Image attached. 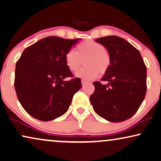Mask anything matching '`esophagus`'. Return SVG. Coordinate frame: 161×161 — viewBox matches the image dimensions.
Wrapping results in <instances>:
<instances>
[{
	"mask_svg": "<svg viewBox=\"0 0 161 161\" xmlns=\"http://www.w3.org/2000/svg\"><path fill=\"white\" fill-rule=\"evenodd\" d=\"M81 85H85V84H87V81H86V80H81Z\"/></svg>",
	"mask_w": 161,
	"mask_h": 161,
	"instance_id": "34e87169",
	"label": "esophagus"
}]
</instances>
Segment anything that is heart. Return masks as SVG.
<instances>
[{"label":"heart","instance_id":"1","mask_svg":"<svg viewBox=\"0 0 161 161\" xmlns=\"http://www.w3.org/2000/svg\"><path fill=\"white\" fill-rule=\"evenodd\" d=\"M77 51L70 49L65 54V64L70 71H78L85 60V66L80 70L76 76L85 80L97 77L98 73L104 74L108 71L111 65L109 54L105 47L92 40L81 43L76 47Z\"/></svg>","mask_w":161,"mask_h":161}]
</instances>
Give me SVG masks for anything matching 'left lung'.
Segmentation results:
<instances>
[{"label": "left lung", "instance_id": "1", "mask_svg": "<svg viewBox=\"0 0 161 161\" xmlns=\"http://www.w3.org/2000/svg\"><path fill=\"white\" fill-rule=\"evenodd\" d=\"M107 49L111 65L101 81H95L90 97L95 112L106 120L119 123L130 118L143 102L147 91V68L139 51L116 36L96 39Z\"/></svg>", "mask_w": 161, "mask_h": 161}]
</instances>
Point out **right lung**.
<instances>
[{
	"label": "right lung",
	"instance_id": "obj_1",
	"mask_svg": "<svg viewBox=\"0 0 161 161\" xmlns=\"http://www.w3.org/2000/svg\"><path fill=\"white\" fill-rule=\"evenodd\" d=\"M80 38L49 36L27 47L17 62L14 87L18 100L31 116L49 121L69 109L81 80L74 78L65 64V54Z\"/></svg>",
	"mask_w": 161,
	"mask_h": 161
}]
</instances>
